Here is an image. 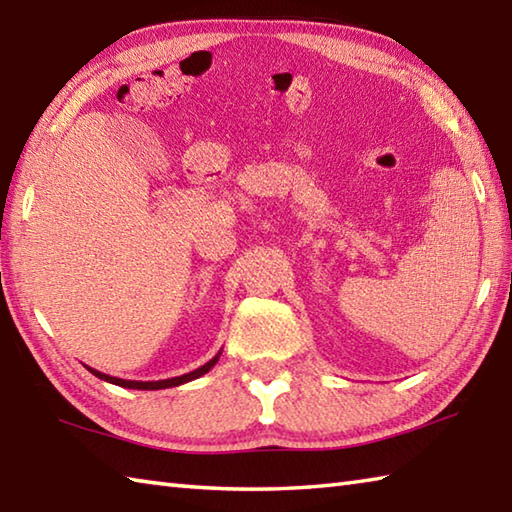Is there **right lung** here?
Segmentation results:
<instances>
[{"instance_id":"1","label":"right lung","mask_w":512,"mask_h":512,"mask_svg":"<svg viewBox=\"0 0 512 512\" xmlns=\"http://www.w3.org/2000/svg\"><path fill=\"white\" fill-rule=\"evenodd\" d=\"M218 358H221V351L216 353V356L210 360V362H205L203 367H198V369H194V371H190V373H183V375H179V378H168V380H156V382H139V380H121V378H114V375H108V373H101V371H97V369H90L88 367V371L92 373V375H97L99 380H103V382H110V384H117V387H125V389H139V391H159V389H170V387H179V384H185V382H192V380H196V378H201V375H205L207 371H210L214 364L218 362Z\"/></svg>"}]
</instances>
